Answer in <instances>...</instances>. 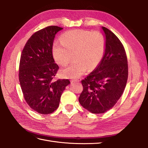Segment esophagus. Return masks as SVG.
<instances>
[{
    "mask_svg": "<svg viewBox=\"0 0 148 148\" xmlns=\"http://www.w3.org/2000/svg\"><path fill=\"white\" fill-rule=\"evenodd\" d=\"M81 80H82L81 78H77V79H74L71 80V83H73V82H81Z\"/></svg>",
    "mask_w": 148,
    "mask_h": 148,
    "instance_id": "1",
    "label": "esophagus"
}]
</instances>
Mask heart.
I'll return each instance as SVG.
<instances>
[{
	"instance_id": "heart-1",
	"label": "heart",
	"mask_w": 148,
	"mask_h": 148,
	"mask_svg": "<svg viewBox=\"0 0 148 148\" xmlns=\"http://www.w3.org/2000/svg\"><path fill=\"white\" fill-rule=\"evenodd\" d=\"M61 42L53 46V56L61 66L69 64L72 59L75 62L66 69L62 70V77L73 78L83 75L88 69H95L104 56L105 42L102 36L97 32L75 29L62 35Z\"/></svg>"
}]
</instances>
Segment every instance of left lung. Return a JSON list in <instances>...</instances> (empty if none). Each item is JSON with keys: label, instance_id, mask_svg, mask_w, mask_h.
<instances>
[{"label": "left lung", "instance_id": "obj_1", "mask_svg": "<svg viewBox=\"0 0 148 148\" xmlns=\"http://www.w3.org/2000/svg\"><path fill=\"white\" fill-rule=\"evenodd\" d=\"M104 34L105 50L95 69L82 80L83 90L79 102L93 114H103L115 106L122 96L128 79V62L119 39L107 28Z\"/></svg>", "mask_w": 148, "mask_h": 148}]
</instances>
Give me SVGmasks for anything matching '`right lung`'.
Here are the masks:
<instances>
[{"mask_svg": "<svg viewBox=\"0 0 148 148\" xmlns=\"http://www.w3.org/2000/svg\"><path fill=\"white\" fill-rule=\"evenodd\" d=\"M62 28L50 26L33 34L22 51L19 81L26 103L39 114L53 112L59 106L60 97L69 79L53 80L59 66L52 55L56 34Z\"/></svg>", "mask_w": 148, "mask_h": 148, "instance_id": "1", "label": "right lung"}]
</instances>
